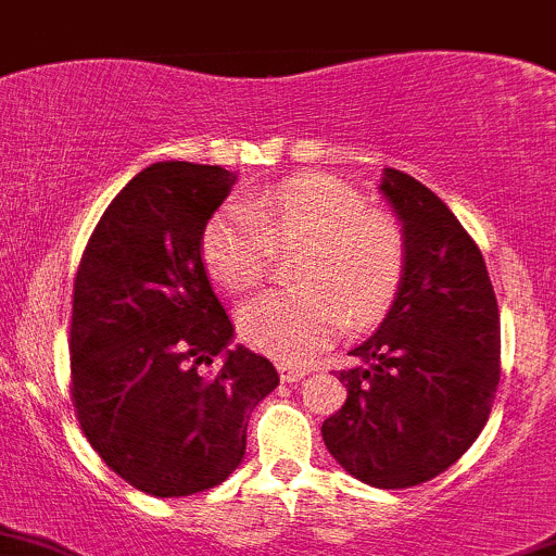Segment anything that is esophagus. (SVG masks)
<instances>
[{"mask_svg":"<svg viewBox=\"0 0 556 556\" xmlns=\"http://www.w3.org/2000/svg\"><path fill=\"white\" fill-rule=\"evenodd\" d=\"M278 371H280V380L283 382H296L307 375L305 366H296V364H278Z\"/></svg>","mask_w":556,"mask_h":556,"instance_id":"obj_1","label":"esophagus"}]
</instances>
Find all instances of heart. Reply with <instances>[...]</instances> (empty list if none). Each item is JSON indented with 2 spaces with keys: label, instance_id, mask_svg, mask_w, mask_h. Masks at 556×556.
I'll return each instance as SVG.
<instances>
[{
  "label": "heart",
  "instance_id": "1",
  "mask_svg": "<svg viewBox=\"0 0 556 556\" xmlns=\"http://www.w3.org/2000/svg\"><path fill=\"white\" fill-rule=\"evenodd\" d=\"M276 249L302 251L294 280L240 307V334L256 351L302 362L340 334L388 313L406 270L404 230L393 216L366 211L353 187L300 174L230 205L203 232V260L230 294L256 289L276 265Z\"/></svg>",
  "mask_w": 556,
  "mask_h": 556
}]
</instances>
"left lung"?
Masks as SVG:
<instances>
[{
    "instance_id": "1",
    "label": "left lung",
    "mask_w": 556,
    "mask_h": 556,
    "mask_svg": "<svg viewBox=\"0 0 556 556\" xmlns=\"http://www.w3.org/2000/svg\"><path fill=\"white\" fill-rule=\"evenodd\" d=\"M406 240L402 289L340 371L326 450L358 482L402 490L447 471L482 433L501 377V318L482 251L426 185L382 168Z\"/></svg>"
}]
</instances>
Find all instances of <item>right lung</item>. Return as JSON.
I'll list each match as a JSON object with an SVG mask.
<instances>
[{
  "label": "right lung",
  "instance_id": "right-lung-1",
  "mask_svg": "<svg viewBox=\"0 0 556 556\" xmlns=\"http://www.w3.org/2000/svg\"><path fill=\"white\" fill-rule=\"evenodd\" d=\"M238 174L154 163L109 203L88 240L72 305V399L101 460L154 497L225 482L245 455L276 366L232 345L211 289L203 232ZM222 357L216 376L202 366Z\"/></svg>",
  "mask_w": 556,
  "mask_h": 556
}]
</instances>
